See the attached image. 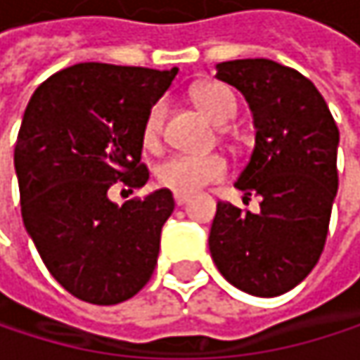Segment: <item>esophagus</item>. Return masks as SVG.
Wrapping results in <instances>:
<instances>
[{
	"mask_svg": "<svg viewBox=\"0 0 360 360\" xmlns=\"http://www.w3.org/2000/svg\"><path fill=\"white\" fill-rule=\"evenodd\" d=\"M189 202V195L187 193H175V204L177 206H183V204H187Z\"/></svg>",
	"mask_w": 360,
	"mask_h": 360,
	"instance_id": "esophagus-1",
	"label": "esophagus"
}]
</instances>
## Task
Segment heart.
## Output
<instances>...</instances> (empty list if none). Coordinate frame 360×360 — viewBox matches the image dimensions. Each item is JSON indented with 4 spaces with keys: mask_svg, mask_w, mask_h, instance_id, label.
<instances>
[{
    "mask_svg": "<svg viewBox=\"0 0 360 360\" xmlns=\"http://www.w3.org/2000/svg\"><path fill=\"white\" fill-rule=\"evenodd\" d=\"M191 96L200 110L217 124H227L238 112L236 98L225 85L204 83L198 85L191 91ZM162 118H165V102H156L143 120L141 137L146 148L158 146ZM227 171H229L227 160L219 154H175L156 167V181L158 185L175 193L189 195L214 181H221L227 175Z\"/></svg>",
    "mask_w": 360,
    "mask_h": 360,
    "instance_id": "heart-1",
    "label": "heart"
}]
</instances>
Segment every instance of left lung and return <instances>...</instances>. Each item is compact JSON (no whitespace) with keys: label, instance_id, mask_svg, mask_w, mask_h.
Listing matches in <instances>:
<instances>
[{"label":"left lung","instance_id":"8db88e82","mask_svg":"<svg viewBox=\"0 0 360 360\" xmlns=\"http://www.w3.org/2000/svg\"><path fill=\"white\" fill-rule=\"evenodd\" d=\"M254 118V150L236 187L258 193L260 210L219 202L208 246L238 290L273 298L296 288L317 264L338 193L340 131L317 87L266 58L217 64Z\"/></svg>","mask_w":360,"mask_h":360}]
</instances>
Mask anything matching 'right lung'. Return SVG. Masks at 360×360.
<instances>
[{
    "mask_svg": "<svg viewBox=\"0 0 360 360\" xmlns=\"http://www.w3.org/2000/svg\"><path fill=\"white\" fill-rule=\"evenodd\" d=\"M175 75L83 62L41 83L25 110L14 148L22 221L47 271L79 300L118 304L154 273L173 193L118 206L108 189L150 179L143 120Z\"/></svg>",
    "mask_w": 360,
    "mask_h": 360,
    "instance_id": "add662e5",
    "label": "right lung"
}]
</instances>
